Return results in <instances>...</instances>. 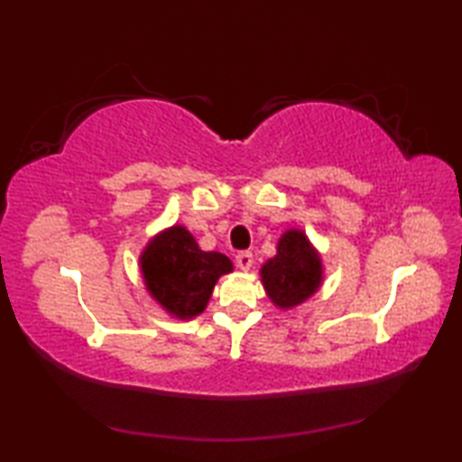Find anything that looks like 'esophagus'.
Instances as JSON below:
<instances>
[{
	"instance_id": "obj_1",
	"label": "esophagus",
	"mask_w": 462,
	"mask_h": 462,
	"mask_svg": "<svg viewBox=\"0 0 462 462\" xmlns=\"http://www.w3.org/2000/svg\"><path fill=\"white\" fill-rule=\"evenodd\" d=\"M253 263H254V256H253V253H248V250H240V253L236 254V264L242 271H248L250 267H253Z\"/></svg>"
}]
</instances>
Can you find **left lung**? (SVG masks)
Instances as JSON below:
<instances>
[{
  "label": "left lung",
  "instance_id": "8db88e82",
  "mask_svg": "<svg viewBox=\"0 0 462 462\" xmlns=\"http://www.w3.org/2000/svg\"><path fill=\"white\" fill-rule=\"evenodd\" d=\"M263 285L279 308L306 301L322 283V263L301 230H287L279 238L277 254L263 264Z\"/></svg>",
  "mask_w": 462,
  "mask_h": 462
}]
</instances>
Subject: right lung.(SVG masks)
Instances as JSON below:
<instances>
[{"label": "right lung", "instance_id": "1", "mask_svg": "<svg viewBox=\"0 0 462 462\" xmlns=\"http://www.w3.org/2000/svg\"><path fill=\"white\" fill-rule=\"evenodd\" d=\"M140 267L148 293L169 314L189 319L206 310L216 281L232 271V263L222 253L201 250L189 230L173 226L148 242Z\"/></svg>", "mask_w": 462, "mask_h": 462}]
</instances>
